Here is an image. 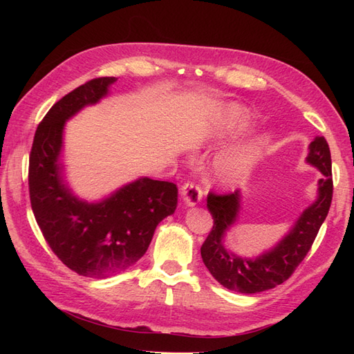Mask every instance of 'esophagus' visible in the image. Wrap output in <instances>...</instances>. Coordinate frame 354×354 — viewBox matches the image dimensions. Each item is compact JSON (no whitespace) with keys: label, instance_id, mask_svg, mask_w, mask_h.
<instances>
[{"label":"esophagus","instance_id":"1","mask_svg":"<svg viewBox=\"0 0 354 354\" xmlns=\"http://www.w3.org/2000/svg\"><path fill=\"white\" fill-rule=\"evenodd\" d=\"M181 198H183L185 205L195 207L202 199V189L195 183H186L181 187Z\"/></svg>","mask_w":354,"mask_h":354}]
</instances>
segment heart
Listing matches in <instances>:
<instances>
[{
	"mask_svg": "<svg viewBox=\"0 0 354 354\" xmlns=\"http://www.w3.org/2000/svg\"><path fill=\"white\" fill-rule=\"evenodd\" d=\"M209 136H201L198 143H203ZM250 168V156L246 155H230L224 156L216 162L214 176L221 185H233L239 181Z\"/></svg>",
	"mask_w": 354,
	"mask_h": 354,
	"instance_id": "b5f03b06",
	"label": "heart"
}]
</instances>
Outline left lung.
I'll return each instance as SVG.
<instances>
[{
  "mask_svg": "<svg viewBox=\"0 0 354 354\" xmlns=\"http://www.w3.org/2000/svg\"><path fill=\"white\" fill-rule=\"evenodd\" d=\"M306 162L317 168V198L298 217L292 229L272 250L255 259H245L227 251L224 236L236 223L241 211V192L229 195L208 194L207 207L214 226L201 246L203 264L218 283L230 291L255 294L283 283L312 248L316 234L325 221L332 201V162L325 137H316L308 146Z\"/></svg>",
  "mask_w": 354,
  "mask_h": 354,
  "instance_id": "obj_1",
  "label": "left lung"
}]
</instances>
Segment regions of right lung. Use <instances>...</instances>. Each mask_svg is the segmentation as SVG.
<instances>
[{
	"instance_id": "obj_1",
	"label": "right lung",
	"mask_w": 354,
	"mask_h": 354,
	"mask_svg": "<svg viewBox=\"0 0 354 354\" xmlns=\"http://www.w3.org/2000/svg\"><path fill=\"white\" fill-rule=\"evenodd\" d=\"M116 82L95 78L62 97L37 128L29 156V196L35 220L59 260L78 274L108 277L140 260L158 224L177 208V186L140 177L108 198L87 202L63 176V130L85 106L99 103Z\"/></svg>"
}]
</instances>
